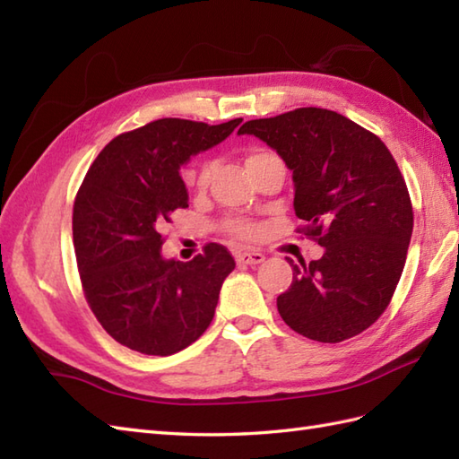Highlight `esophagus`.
I'll return each mask as SVG.
<instances>
[{
    "mask_svg": "<svg viewBox=\"0 0 459 459\" xmlns=\"http://www.w3.org/2000/svg\"><path fill=\"white\" fill-rule=\"evenodd\" d=\"M262 260H264V255H262V252H258V250H242L237 255V262L242 266L260 264Z\"/></svg>",
    "mask_w": 459,
    "mask_h": 459,
    "instance_id": "obj_1",
    "label": "esophagus"
}]
</instances>
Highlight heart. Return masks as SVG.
<instances>
[{
  "label": "heart",
  "instance_id": "heart-1",
  "mask_svg": "<svg viewBox=\"0 0 459 459\" xmlns=\"http://www.w3.org/2000/svg\"><path fill=\"white\" fill-rule=\"evenodd\" d=\"M270 155L268 152H262V150H255L248 153L247 158V165H255L258 160L266 158ZM214 171V161L212 160H203L201 163L195 165V168H189L187 171L183 173L185 183L193 187L195 191H204L207 189V185L211 181V175ZM224 230H227V235L232 237L235 240H242V242H248V240H256L260 235V229L258 224L245 221V219H232L224 222Z\"/></svg>",
  "mask_w": 459,
  "mask_h": 459
}]
</instances>
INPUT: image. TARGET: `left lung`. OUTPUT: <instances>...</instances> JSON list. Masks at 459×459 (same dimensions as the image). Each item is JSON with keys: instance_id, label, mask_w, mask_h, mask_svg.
I'll list each match as a JSON object with an SVG mask.
<instances>
[{"instance_id": "obj_1", "label": "left lung", "mask_w": 459, "mask_h": 459, "mask_svg": "<svg viewBox=\"0 0 459 459\" xmlns=\"http://www.w3.org/2000/svg\"><path fill=\"white\" fill-rule=\"evenodd\" d=\"M238 134L266 142L294 178L298 232L324 247L276 304L307 339L339 343L383 316L401 280L414 212L401 169L378 135L325 108H296L247 122Z\"/></svg>"}]
</instances>
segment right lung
Segmentation results:
<instances>
[{"instance_id": "1", "label": "right lung", "mask_w": 459, "mask_h": 459, "mask_svg": "<svg viewBox=\"0 0 459 459\" xmlns=\"http://www.w3.org/2000/svg\"><path fill=\"white\" fill-rule=\"evenodd\" d=\"M240 122L155 120L116 135L86 173L73 207L76 264L92 314L120 345L168 357L212 321L235 258L209 242L189 262L165 260L161 227L189 207L181 165Z\"/></svg>"}]
</instances>
